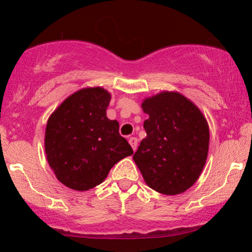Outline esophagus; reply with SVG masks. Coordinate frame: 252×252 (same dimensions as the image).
<instances>
[{"label":"esophagus","instance_id":"34e87169","mask_svg":"<svg viewBox=\"0 0 252 252\" xmlns=\"http://www.w3.org/2000/svg\"><path fill=\"white\" fill-rule=\"evenodd\" d=\"M128 141H129L130 146H132V149L135 151L136 148H137V139H136V137H130Z\"/></svg>","mask_w":252,"mask_h":252}]
</instances>
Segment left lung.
<instances>
[{
	"mask_svg": "<svg viewBox=\"0 0 252 252\" xmlns=\"http://www.w3.org/2000/svg\"><path fill=\"white\" fill-rule=\"evenodd\" d=\"M149 116L133 159L151 189L181 194L197 181L209 153L210 130L201 110L178 92H160L143 99Z\"/></svg>",
	"mask_w": 252,
	"mask_h": 252,
	"instance_id": "1",
	"label": "left lung"
}]
</instances>
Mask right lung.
Masks as SVG:
<instances>
[{
    "label": "right lung",
    "instance_id": "add662e5",
    "mask_svg": "<svg viewBox=\"0 0 252 252\" xmlns=\"http://www.w3.org/2000/svg\"><path fill=\"white\" fill-rule=\"evenodd\" d=\"M111 94L102 87L73 93L48 118L44 134L47 160L57 180L86 191L102 184L110 170L133 155L119 123L106 117Z\"/></svg>",
    "mask_w": 252,
    "mask_h": 252
}]
</instances>
